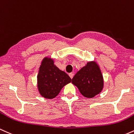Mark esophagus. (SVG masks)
Returning <instances> with one entry per match:
<instances>
[{
    "label": "esophagus",
    "instance_id": "1",
    "mask_svg": "<svg viewBox=\"0 0 134 134\" xmlns=\"http://www.w3.org/2000/svg\"><path fill=\"white\" fill-rule=\"evenodd\" d=\"M73 75H73V73H70V74H69V76H70V77L71 78V79H72V78L73 77Z\"/></svg>",
    "mask_w": 134,
    "mask_h": 134
}]
</instances>
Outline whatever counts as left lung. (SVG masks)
<instances>
[{
  "instance_id": "8db88e82",
  "label": "left lung",
  "mask_w": 134,
  "mask_h": 134,
  "mask_svg": "<svg viewBox=\"0 0 134 134\" xmlns=\"http://www.w3.org/2000/svg\"><path fill=\"white\" fill-rule=\"evenodd\" d=\"M72 83L79 88L81 94L88 98H92L99 94L103 90V75L97 63L94 61L87 63L75 74Z\"/></svg>"
}]
</instances>
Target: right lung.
Returning a JSON list of instances; mask_svg holds the SVG:
<instances>
[{
    "label": "right lung",
    "mask_w": 134,
    "mask_h": 134,
    "mask_svg": "<svg viewBox=\"0 0 134 134\" xmlns=\"http://www.w3.org/2000/svg\"><path fill=\"white\" fill-rule=\"evenodd\" d=\"M71 81L65 72L55 66L52 59L45 58L42 60L37 76V85L42 96L47 99L54 98Z\"/></svg>",
    "instance_id": "right-lung-1"
}]
</instances>
